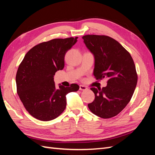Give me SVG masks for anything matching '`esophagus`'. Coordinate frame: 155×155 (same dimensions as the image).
Wrapping results in <instances>:
<instances>
[{"mask_svg": "<svg viewBox=\"0 0 155 155\" xmlns=\"http://www.w3.org/2000/svg\"><path fill=\"white\" fill-rule=\"evenodd\" d=\"M87 88L85 87V86H84V85H79V90L80 91H85V90H87Z\"/></svg>", "mask_w": 155, "mask_h": 155, "instance_id": "1", "label": "esophagus"}]
</instances>
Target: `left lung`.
<instances>
[{"instance_id":"obj_1","label":"left lung","mask_w":155,"mask_h":155,"mask_svg":"<svg viewBox=\"0 0 155 155\" xmlns=\"http://www.w3.org/2000/svg\"><path fill=\"white\" fill-rule=\"evenodd\" d=\"M82 38L94 55V78L108 79L107 87L91 88L95 98L88 107L100 118H112L129 104L137 87L138 75L134 61L129 51L110 37L86 35Z\"/></svg>"}]
</instances>
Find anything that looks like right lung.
<instances>
[{"label": "right lung", "mask_w": 155, "mask_h": 155, "mask_svg": "<svg viewBox=\"0 0 155 155\" xmlns=\"http://www.w3.org/2000/svg\"><path fill=\"white\" fill-rule=\"evenodd\" d=\"M78 37L54 39L31 48L19 64L16 74L17 92L26 110L41 121L52 120L64 110L66 95L78 91V85L56 88L54 76L64 66V55Z\"/></svg>", "instance_id": "add662e5"}]
</instances>
